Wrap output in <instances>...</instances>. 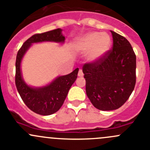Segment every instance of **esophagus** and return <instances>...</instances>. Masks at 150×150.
<instances>
[{"mask_svg": "<svg viewBox=\"0 0 150 150\" xmlns=\"http://www.w3.org/2000/svg\"><path fill=\"white\" fill-rule=\"evenodd\" d=\"M78 77H83V72L82 69H79V72H78Z\"/></svg>", "mask_w": 150, "mask_h": 150, "instance_id": "34e87169", "label": "esophagus"}]
</instances>
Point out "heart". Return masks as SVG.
Returning <instances> with one entry per match:
<instances>
[{
    "label": "heart",
    "mask_w": 150,
    "mask_h": 150,
    "mask_svg": "<svg viewBox=\"0 0 150 150\" xmlns=\"http://www.w3.org/2000/svg\"><path fill=\"white\" fill-rule=\"evenodd\" d=\"M111 38L107 33L90 32L78 38L75 48L81 53H87L91 62H98L107 54L111 47Z\"/></svg>",
    "instance_id": "1"
}]
</instances>
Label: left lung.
I'll use <instances>...</instances> for the list:
<instances>
[{"mask_svg":"<svg viewBox=\"0 0 150 150\" xmlns=\"http://www.w3.org/2000/svg\"><path fill=\"white\" fill-rule=\"evenodd\" d=\"M112 49L101 60L83 67L86 91L92 104L102 111L125 104L136 84V55L125 38L111 31Z\"/></svg>","mask_w":150,"mask_h":150,"instance_id":"8db88e82","label":"left lung"}]
</instances>
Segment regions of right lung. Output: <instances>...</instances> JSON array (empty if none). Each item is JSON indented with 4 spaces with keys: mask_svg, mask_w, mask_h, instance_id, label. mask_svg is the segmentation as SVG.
<instances>
[{
    "mask_svg": "<svg viewBox=\"0 0 150 150\" xmlns=\"http://www.w3.org/2000/svg\"><path fill=\"white\" fill-rule=\"evenodd\" d=\"M58 28L40 34H35L28 39L19 50L16 59L15 83L21 98L29 109L41 115H50L58 111L64 103L69 88L78 77V68L68 75L59 76L50 84L43 87L28 86L22 76L21 62L31 45L40 42H56L63 43L65 40Z\"/></svg>",
    "mask_w": 150,
    "mask_h": 150,
    "instance_id": "add662e5",
    "label": "right lung"
}]
</instances>
